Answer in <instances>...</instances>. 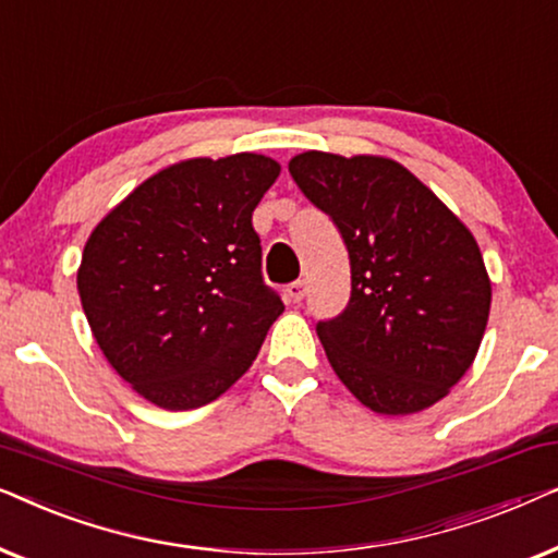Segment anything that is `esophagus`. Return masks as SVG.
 Listing matches in <instances>:
<instances>
[{
	"label": "esophagus",
	"instance_id": "34e87169",
	"mask_svg": "<svg viewBox=\"0 0 558 558\" xmlns=\"http://www.w3.org/2000/svg\"><path fill=\"white\" fill-rule=\"evenodd\" d=\"M304 294H307V284L304 281H292V284L287 287V300L292 304H300L304 300Z\"/></svg>",
	"mask_w": 558,
	"mask_h": 558
}]
</instances>
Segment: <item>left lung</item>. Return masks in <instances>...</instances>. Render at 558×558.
Here are the masks:
<instances>
[{"label":"left lung","instance_id":"8db88e82","mask_svg":"<svg viewBox=\"0 0 558 558\" xmlns=\"http://www.w3.org/2000/svg\"><path fill=\"white\" fill-rule=\"evenodd\" d=\"M289 172L350 256L348 307L317 325L332 371L376 414L434 407L470 371L490 315L475 235L396 159L312 149Z\"/></svg>","mask_w":558,"mask_h":558}]
</instances>
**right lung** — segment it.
<instances>
[{
  "instance_id": "obj_1",
  "label": "right lung",
  "mask_w": 558,
  "mask_h": 558,
  "mask_svg": "<svg viewBox=\"0 0 558 558\" xmlns=\"http://www.w3.org/2000/svg\"><path fill=\"white\" fill-rule=\"evenodd\" d=\"M277 159L241 151L174 162L106 213L78 294L111 368L167 411L205 407L256 361L284 304L262 281L251 226Z\"/></svg>"
}]
</instances>
